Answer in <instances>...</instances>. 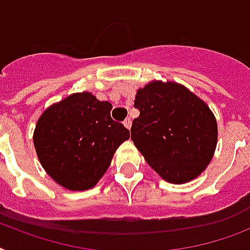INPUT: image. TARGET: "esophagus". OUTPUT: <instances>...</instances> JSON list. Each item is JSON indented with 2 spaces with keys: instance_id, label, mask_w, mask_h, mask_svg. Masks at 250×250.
I'll use <instances>...</instances> for the list:
<instances>
[{
  "instance_id": "34e87169",
  "label": "esophagus",
  "mask_w": 250,
  "mask_h": 250,
  "mask_svg": "<svg viewBox=\"0 0 250 250\" xmlns=\"http://www.w3.org/2000/svg\"><path fill=\"white\" fill-rule=\"evenodd\" d=\"M124 126L126 127V129H130V127H131V120H130L129 117L125 119V121H124Z\"/></svg>"
}]
</instances>
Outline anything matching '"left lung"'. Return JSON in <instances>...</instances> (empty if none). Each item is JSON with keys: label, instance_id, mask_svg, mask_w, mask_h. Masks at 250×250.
<instances>
[{"label": "left lung", "instance_id": "left-lung-1", "mask_svg": "<svg viewBox=\"0 0 250 250\" xmlns=\"http://www.w3.org/2000/svg\"><path fill=\"white\" fill-rule=\"evenodd\" d=\"M131 140L162 179L184 184L202 174L213 157L217 123L209 107L174 82L154 80L138 89Z\"/></svg>", "mask_w": 250, "mask_h": 250}]
</instances>
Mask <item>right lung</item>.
<instances>
[{
  "label": "right lung",
  "instance_id": "obj_1",
  "mask_svg": "<svg viewBox=\"0 0 250 250\" xmlns=\"http://www.w3.org/2000/svg\"><path fill=\"white\" fill-rule=\"evenodd\" d=\"M112 104L89 92L74 93L48 107L33 134L39 162L69 190H86L110 167L113 153L130 131L111 119Z\"/></svg>",
  "mask_w": 250,
  "mask_h": 250
}]
</instances>
